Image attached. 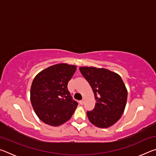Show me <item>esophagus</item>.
<instances>
[{"instance_id":"34e87169","label":"esophagus","mask_w":156,"mask_h":156,"mask_svg":"<svg viewBox=\"0 0 156 156\" xmlns=\"http://www.w3.org/2000/svg\"><path fill=\"white\" fill-rule=\"evenodd\" d=\"M79 103H80V105H84V100H80V102H79Z\"/></svg>"}]
</instances>
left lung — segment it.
Listing matches in <instances>:
<instances>
[{"label": "left lung", "instance_id": "obj_1", "mask_svg": "<svg viewBox=\"0 0 156 156\" xmlns=\"http://www.w3.org/2000/svg\"><path fill=\"white\" fill-rule=\"evenodd\" d=\"M79 69L91 85L97 102L93 110L87 112L89 121L100 128L112 126L122 116L127 99V90L122 78L106 69Z\"/></svg>", "mask_w": 156, "mask_h": 156}]
</instances>
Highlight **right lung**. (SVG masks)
<instances>
[{"label": "right lung", "mask_w": 156, "mask_h": 156, "mask_svg": "<svg viewBox=\"0 0 156 156\" xmlns=\"http://www.w3.org/2000/svg\"><path fill=\"white\" fill-rule=\"evenodd\" d=\"M76 70V66L62 63L45 69L34 78L30 100L34 112L43 122L59 126L74 113L78 104L70 95L67 84Z\"/></svg>", "instance_id": "1"}]
</instances>
